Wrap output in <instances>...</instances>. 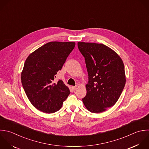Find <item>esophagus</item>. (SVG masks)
<instances>
[{"mask_svg":"<svg viewBox=\"0 0 149 149\" xmlns=\"http://www.w3.org/2000/svg\"><path fill=\"white\" fill-rule=\"evenodd\" d=\"M77 88H78V87H77V86H72V89L73 90H74V91H75V90H76V89H77Z\"/></svg>","mask_w":149,"mask_h":149,"instance_id":"esophagus-1","label":"esophagus"}]
</instances>
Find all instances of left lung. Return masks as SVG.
Here are the masks:
<instances>
[{"label": "left lung", "mask_w": 149, "mask_h": 149, "mask_svg": "<svg viewBox=\"0 0 149 149\" xmlns=\"http://www.w3.org/2000/svg\"><path fill=\"white\" fill-rule=\"evenodd\" d=\"M85 59L89 81L82 102L89 111L99 113L113 106L125 85L124 63L111 48L102 44L78 42Z\"/></svg>", "instance_id": "left-lung-1"}]
</instances>
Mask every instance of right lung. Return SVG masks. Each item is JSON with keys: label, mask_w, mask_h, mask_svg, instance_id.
Listing matches in <instances>:
<instances>
[{"label": "right lung", "mask_w": 149, "mask_h": 149, "mask_svg": "<svg viewBox=\"0 0 149 149\" xmlns=\"http://www.w3.org/2000/svg\"><path fill=\"white\" fill-rule=\"evenodd\" d=\"M75 42H50L37 49L26 58L21 72V83L31 103L46 113L59 110L70 93L61 80L54 83Z\"/></svg>", "instance_id": "obj_1"}]
</instances>
